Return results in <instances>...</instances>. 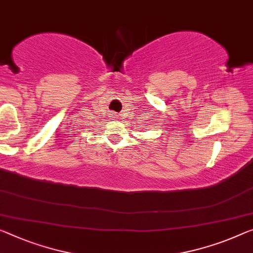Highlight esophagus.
Instances as JSON below:
<instances>
[{"label":"esophagus","instance_id":"1","mask_svg":"<svg viewBox=\"0 0 253 253\" xmlns=\"http://www.w3.org/2000/svg\"><path fill=\"white\" fill-rule=\"evenodd\" d=\"M115 118H116V116H115Z\"/></svg>","mask_w":253,"mask_h":253}]
</instances>
